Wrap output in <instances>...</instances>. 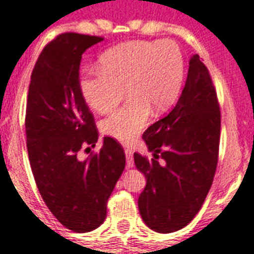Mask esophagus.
Segmentation results:
<instances>
[{
  "label": "esophagus",
  "instance_id": "obj_1",
  "mask_svg": "<svg viewBox=\"0 0 254 254\" xmlns=\"http://www.w3.org/2000/svg\"><path fill=\"white\" fill-rule=\"evenodd\" d=\"M125 156H127V168H131L134 166L133 151L130 148H125Z\"/></svg>",
  "mask_w": 254,
  "mask_h": 254
}]
</instances>
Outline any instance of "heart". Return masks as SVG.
<instances>
[{"label": "heart", "mask_w": 254, "mask_h": 254, "mask_svg": "<svg viewBox=\"0 0 254 254\" xmlns=\"http://www.w3.org/2000/svg\"><path fill=\"white\" fill-rule=\"evenodd\" d=\"M184 57L172 40H133L103 53L99 66L83 70L79 91L92 111L107 113L127 92V102L100 123V130L130 143L147 127L152 109L166 111L184 80Z\"/></svg>", "instance_id": "b5f03b06"}]
</instances>
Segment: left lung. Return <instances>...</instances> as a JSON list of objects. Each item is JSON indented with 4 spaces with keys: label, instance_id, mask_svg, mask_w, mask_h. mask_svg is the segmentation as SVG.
<instances>
[{
    "label": "left lung",
    "instance_id": "8db88e82",
    "mask_svg": "<svg viewBox=\"0 0 254 254\" xmlns=\"http://www.w3.org/2000/svg\"><path fill=\"white\" fill-rule=\"evenodd\" d=\"M219 137L220 111L213 80L199 56L193 55L176 106L143 133L154 158L134 154L137 170L146 177L138 209L147 227L171 234L190 223L213 184Z\"/></svg>",
    "mask_w": 254,
    "mask_h": 254
}]
</instances>
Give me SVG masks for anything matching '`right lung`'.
I'll use <instances>...</instances> for the list:
<instances>
[{"mask_svg": "<svg viewBox=\"0 0 254 254\" xmlns=\"http://www.w3.org/2000/svg\"><path fill=\"white\" fill-rule=\"evenodd\" d=\"M100 41L74 32L51 41L35 64L27 99V150L35 181L51 213L74 232H90L104 222L109 195L125 168L123 147L109 137L98 154L77 156L99 138L78 82L82 55Z\"/></svg>", "mask_w": 254, "mask_h": 254, "instance_id": "right-lung-1", "label": "right lung"}]
</instances>
